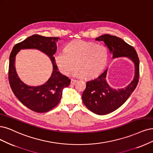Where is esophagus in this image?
I'll use <instances>...</instances> for the list:
<instances>
[{"label": "esophagus", "instance_id": "esophagus-1", "mask_svg": "<svg viewBox=\"0 0 153 153\" xmlns=\"http://www.w3.org/2000/svg\"><path fill=\"white\" fill-rule=\"evenodd\" d=\"M77 82V80H73V79H71V84H72V85H74V84Z\"/></svg>", "mask_w": 153, "mask_h": 153}]
</instances>
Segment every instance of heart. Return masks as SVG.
Returning a JSON list of instances; mask_svg holds the SVG:
<instances>
[{"label": "heart", "mask_w": 153, "mask_h": 153, "mask_svg": "<svg viewBox=\"0 0 153 153\" xmlns=\"http://www.w3.org/2000/svg\"><path fill=\"white\" fill-rule=\"evenodd\" d=\"M54 59L63 75H68L75 65L73 76L92 78L97 75L106 66L108 51L103 45L78 40L68 44L65 51L56 52Z\"/></svg>", "instance_id": "b5f03b06"}]
</instances>
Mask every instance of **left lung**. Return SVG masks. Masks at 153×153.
Listing matches in <instances>:
<instances>
[{"instance_id":"left-lung-1","label":"left lung","mask_w":153,"mask_h":153,"mask_svg":"<svg viewBox=\"0 0 153 153\" xmlns=\"http://www.w3.org/2000/svg\"><path fill=\"white\" fill-rule=\"evenodd\" d=\"M95 40L104 42L113 59L128 57L133 62L135 68L133 80L124 88L115 89L109 85L106 81L108 68L97 78L87 82L82 94L83 102L95 114L104 115L119 108L135 90L139 78V59L134 47L118 36L105 34Z\"/></svg>"}]
</instances>
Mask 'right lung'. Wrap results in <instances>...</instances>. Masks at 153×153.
Returning a JSON list of instances; mask_svg holds the SVG:
<instances>
[{"instance_id":"right-lung-1","label":"right lung","mask_w":153,"mask_h":153,"mask_svg":"<svg viewBox=\"0 0 153 153\" xmlns=\"http://www.w3.org/2000/svg\"><path fill=\"white\" fill-rule=\"evenodd\" d=\"M58 37H46L33 35L16 44L9 57V81L10 88L19 101L26 107L36 113L47 112L60 101L62 90L69 86L71 80L58 71L54 54L57 50ZM22 49H36L48 56L53 70L45 84L39 86H29L20 80L15 71V56Z\"/></svg>"}]
</instances>
